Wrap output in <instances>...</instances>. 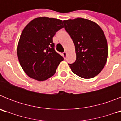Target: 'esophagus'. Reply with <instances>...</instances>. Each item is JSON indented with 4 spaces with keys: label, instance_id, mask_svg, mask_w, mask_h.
Wrapping results in <instances>:
<instances>
[{
    "label": "esophagus",
    "instance_id": "34e87169",
    "mask_svg": "<svg viewBox=\"0 0 121 121\" xmlns=\"http://www.w3.org/2000/svg\"><path fill=\"white\" fill-rule=\"evenodd\" d=\"M62 56H63V57H64V58L65 59L66 57H67V52H65H65H64L62 54Z\"/></svg>",
    "mask_w": 121,
    "mask_h": 121
}]
</instances>
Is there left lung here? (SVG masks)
<instances>
[{"instance_id":"1","label":"left lung","mask_w":121,"mask_h":121,"mask_svg":"<svg viewBox=\"0 0 121 121\" xmlns=\"http://www.w3.org/2000/svg\"><path fill=\"white\" fill-rule=\"evenodd\" d=\"M63 22L75 46L76 61L68 64L71 71L84 79L94 78L102 71L107 60V42L103 31L96 23L83 18Z\"/></svg>"}]
</instances>
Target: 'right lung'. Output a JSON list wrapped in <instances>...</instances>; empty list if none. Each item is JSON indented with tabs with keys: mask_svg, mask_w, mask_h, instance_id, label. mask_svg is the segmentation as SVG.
<instances>
[{
	"mask_svg": "<svg viewBox=\"0 0 121 121\" xmlns=\"http://www.w3.org/2000/svg\"><path fill=\"white\" fill-rule=\"evenodd\" d=\"M62 28V21L47 17L33 19L24 28L17 53L21 66L30 78L43 81L55 74L64 58L54 50L53 37Z\"/></svg>",
	"mask_w": 121,
	"mask_h": 121,
	"instance_id": "1",
	"label": "right lung"
}]
</instances>
